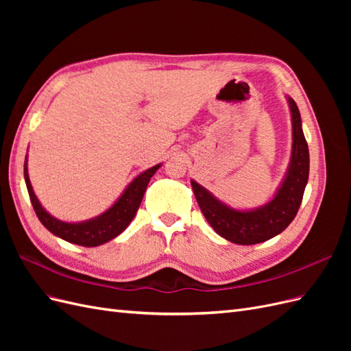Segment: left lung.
I'll list each match as a JSON object with an SVG mask.
<instances>
[{
    "mask_svg": "<svg viewBox=\"0 0 351 351\" xmlns=\"http://www.w3.org/2000/svg\"><path fill=\"white\" fill-rule=\"evenodd\" d=\"M291 111L293 145L290 164L274 197L253 209H234L212 195L208 189L190 180L193 193L206 221L226 240L249 246L278 236L290 226L300 208L309 178V147L302 129L300 111L293 98L287 97Z\"/></svg>",
    "mask_w": 351,
    "mask_h": 351,
    "instance_id": "1",
    "label": "left lung"
}]
</instances>
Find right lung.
I'll return each mask as SVG.
<instances>
[{
    "mask_svg": "<svg viewBox=\"0 0 351 351\" xmlns=\"http://www.w3.org/2000/svg\"><path fill=\"white\" fill-rule=\"evenodd\" d=\"M162 164H156L152 168L141 173L133 182L124 189L121 196L115 200V204L108 208L101 215L80 221V222H66L52 217L44 206L40 205L34 189H32L29 174H27V155L25 161V182L29 192V197L34 206L36 217L48 231L52 234L66 240L73 244H79L84 247H95L107 243L129 227L132 219L134 218L137 209L141 206V202L146 192V187L149 184L152 176L158 171V168Z\"/></svg>",
    "mask_w": 351,
    "mask_h": 351,
    "instance_id": "obj_1",
    "label": "right lung"
}]
</instances>
